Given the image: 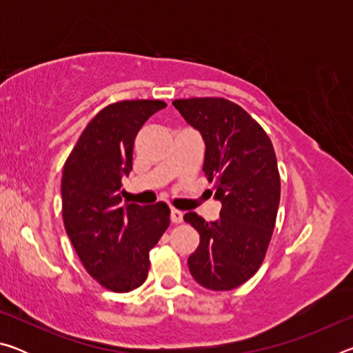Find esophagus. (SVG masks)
Listing matches in <instances>:
<instances>
[{"instance_id":"1","label":"esophagus","mask_w":353,"mask_h":353,"mask_svg":"<svg viewBox=\"0 0 353 353\" xmlns=\"http://www.w3.org/2000/svg\"><path fill=\"white\" fill-rule=\"evenodd\" d=\"M171 221L174 224H181L183 221V213L181 210H176V208H172V210H171Z\"/></svg>"}]
</instances>
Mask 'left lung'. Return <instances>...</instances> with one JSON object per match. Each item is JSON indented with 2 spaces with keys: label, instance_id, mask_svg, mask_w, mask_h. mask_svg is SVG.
Instances as JSON below:
<instances>
[{
  "label": "left lung",
  "instance_id": "obj_1",
  "mask_svg": "<svg viewBox=\"0 0 353 353\" xmlns=\"http://www.w3.org/2000/svg\"><path fill=\"white\" fill-rule=\"evenodd\" d=\"M172 105L204 139L202 171L223 204L212 223L194 212L183 216L201 235L190 272L204 288L234 290L259 271L270 246L280 202L276 152L260 124L229 99H176Z\"/></svg>",
  "mask_w": 353,
  "mask_h": 353
}]
</instances>
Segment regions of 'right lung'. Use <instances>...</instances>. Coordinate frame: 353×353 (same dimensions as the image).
<instances>
[{"label":"right lung","instance_id":"1","mask_svg":"<svg viewBox=\"0 0 353 353\" xmlns=\"http://www.w3.org/2000/svg\"><path fill=\"white\" fill-rule=\"evenodd\" d=\"M163 107L159 99L104 107L83 129L63 165L65 230L87 272L115 292L132 291L145 282L149 250L170 225L165 202L121 204V179L132 170L135 137Z\"/></svg>","mask_w":353,"mask_h":353}]
</instances>
